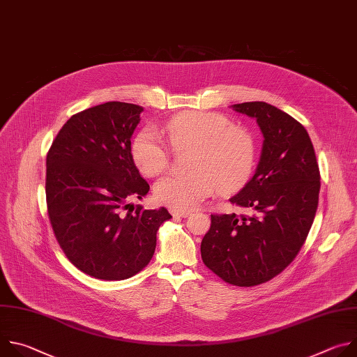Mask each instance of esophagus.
Instances as JSON below:
<instances>
[{
    "mask_svg": "<svg viewBox=\"0 0 357 357\" xmlns=\"http://www.w3.org/2000/svg\"><path fill=\"white\" fill-rule=\"evenodd\" d=\"M171 213H172L174 216H179V218H188V216H190V212H188V211H178V209H172V211H171Z\"/></svg>",
    "mask_w": 357,
    "mask_h": 357,
    "instance_id": "esophagus-1",
    "label": "esophagus"
}]
</instances>
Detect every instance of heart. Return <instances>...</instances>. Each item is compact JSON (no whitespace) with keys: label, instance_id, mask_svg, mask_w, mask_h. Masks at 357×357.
Listing matches in <instances>:
<instances>
[{"label":"heart","instance_id":"obj_1","mask_svg":"<svg viewBox=\"0 0 357 357\" xmlns=\"http://www.w3.org/2000/svg\"><path fill=\"white\" fill-rule=\"evenodd\" d=\"M175 149L193 148L192 172L167 175L155 183L157 199L178 211H190L219 186L229 192L240 188L254 165V139L248 131L231 126L218 113L183 112L168 124ZM131 155L138 169L155 176L168 167V146L152 127L141 130L131 144Z\"/></svg>","mask_w":357,"mask_h":357}]
</instances>
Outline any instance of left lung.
I'll return each instance as SVG.
<instances>
[{
	"label": "left lung",
	"mask_w": 357,
	"mask_h": 357,
	"mask_svg": "<svg viewBox=\"0 0 357 357\" xmlns=\"http://www.w3.org/2000/svg\"><path fill=\"white\" fill-rule=\"evenodd\" d=\"M231 109L256 119L264 137L256 172L230 197L256 215H212L200 252L205 266L226 282L254 287L296 257L318 209L321 175L308 131L289 114L264 101Z\"/></svg>",
	"instance_id": "1"
}]
</instances>
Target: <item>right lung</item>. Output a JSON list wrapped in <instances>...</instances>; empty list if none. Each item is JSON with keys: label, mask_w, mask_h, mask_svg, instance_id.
I'll list each match as a JSON object with an SVG mask.
<instances>
[{"label": "right lung", "mask_w": 357, "mask_h": 357, "mask_svg": "<svg viewBox=\"0 0 357 357\" xmlns=\"http://www.w3.org/2000/svg\"><path fill=\"white\" fill-rule=\"evenodd\" d=\"M144 109L109 101L72 116L46 157L49 220L69 261L84 274L121 281L154 256L157 231L172 216L130 199L149 190L132 155L131 137Z\"/></svg>", "instance_id": "right-lung-1"}]
</instances>
